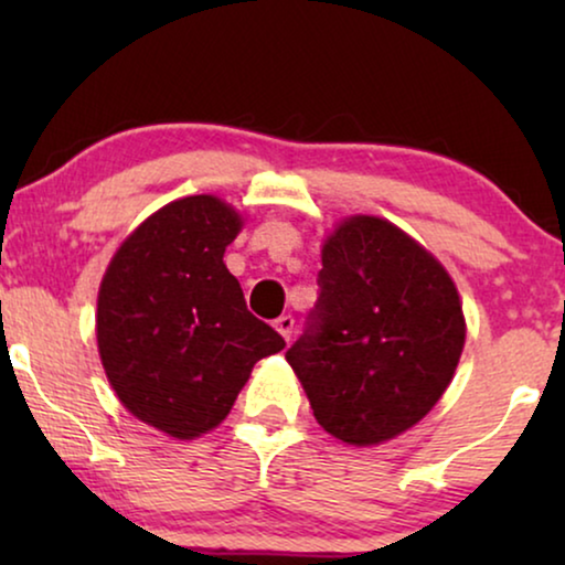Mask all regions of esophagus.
Wrapping results in <instances>:
<instances>
[{"instance_id": "1", "label": "esophagus", "mask_w": 565, "mask_h": 565, "mask_svg": "<svg viewBox=\"0 0 565 565\" xmlns=\"http://www.w3.org/2000/svg\"><path fill=\"white\" fill-rule=\"evenodd\" d=\"M275 329L280 331V334H282V337L288 339V342H290V337H292V329H296V319H292L290 313H282L280 319L275 321Z\"/></svg>"}]
</instances>
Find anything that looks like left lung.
<instances>
[{"label":"left lung","instance_id":"obj_1","mask_svg":"<svg viewBox=\"0 0 565 565\" xmlns=\"http://www.w3.org/2000/svg\"><path fill=\"white\" fill-rule=\"evenodd\" d=\"M321 265L319 298L285 358L329 435L385 443L452 381L466 342L458 290L412 236L373 215L344 221Z\"/></svg>","mask_w":565,"mask_h":565}]
</instances>
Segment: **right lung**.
Returning <instances> with one entry per match:
<instances>
[{"mask_svg": "<svg viewBox=\"0 0 565 565\" xmlns=\"http://www.w3.org/2000/svg\"><path fill=\"white\" fill-rule=\"evenodd\" d=\"M242 218L213 195L174 200L126 238L97 298V344L122 406L177 439L226 419L285 339L223 265Z\"/></svg>", "mask_w": 565, "mask_h": 565, "instance_id": "1", "label": "right lung"}]
</instances>
